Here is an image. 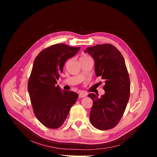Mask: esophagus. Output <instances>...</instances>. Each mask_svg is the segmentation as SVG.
<instances>
[{
	"label": "esophagus",
	"mask_w": 157,
	"mask_h": 157,
	"mask_svg": "<svg viewBox=\"0 0 157 157\" xmlns=\"http://www.w3.org/2000/svg\"><path fill=\"white\" fill-rule=\"evenodd\" d=\"M85 96H86V93H84V92L79 93V98H84Z\"/></svg>",
	"instance_id": "esophagus-1"
}]
</instances>
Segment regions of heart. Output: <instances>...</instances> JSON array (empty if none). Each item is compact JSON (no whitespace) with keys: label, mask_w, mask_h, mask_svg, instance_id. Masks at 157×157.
Listing matches in <instances>:
<instances>
[{"label":"heart","mask_w":157,"mask_h":157,"mask_svg":"<svg viewBox=\"0 0 157 157\" xmlns=\"http://www.w3.org/2000/svg\"><path fill=\"white\" fill-rule=\"evenodd\" d=\"M91 59V58H90L88 56L83 54L82 56H80V61H81V60H86V59Z\"/></svg>","instance_id":"b5f03b06"}]
</instances>
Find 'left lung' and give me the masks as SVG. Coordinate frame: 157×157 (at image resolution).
I'll list each match as a JSON object with an SVG mask.
<instances>
[{
    "instance_id": "1",
    "label": "left lung",
    "mask_w": 157,
    "mask_h": 157,
    "mask_svg": "<svg viewBox=\"0 0 157 157\" xmlns=\"http://www.w3.org/2000/svg\"><path fill=\"white\" fill-rule=\"evenodd\" d=\"M84 52L94 60L96 75L105 80V94L101 98L93 93L88 95L93 100L90 121L99 130L111 129L121 119L130 98V82L124 59L110 44L90 46Z\"/></svg>"
}]
</instances>
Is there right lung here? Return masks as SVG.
I'll return each instance as SVG.
<instances>
[{"mask_svg":"<svg viewBox=\"0 0 157 157\" xmlns=\"http://www.w3.org/2000/svg\"><path fill=\"white\" fill-rule=\"evenodd\" d=\"M80 49L65 44H56L42 50L33 62L28 81L33 111L45 126L56 129L63 124L78 95L57 85L64 63Z\"/></svg>","mask_w":157,"mask_h":157,"instance_id":"right-lung-1","label":"right lung"}]
</instances>
